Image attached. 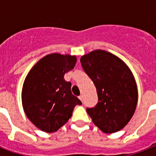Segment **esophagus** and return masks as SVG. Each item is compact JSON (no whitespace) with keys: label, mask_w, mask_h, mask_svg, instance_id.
Listing matches in <instances>:
<instances>
[{"label":"esophagus","mask_w":156,"mask_h":156,"mask_svg":"<svg viewBox=\"0 0 156 156\" xmlns=\"http://www.w3.org/2000/svg\"><path fill=\"white\" fill-rule=\"evenodd\" d=\"M78 98H79V100H80L81 101L83 102V95H79V96H78Z\"/></svg>","instance_id":"obj_1"}]
</instances>
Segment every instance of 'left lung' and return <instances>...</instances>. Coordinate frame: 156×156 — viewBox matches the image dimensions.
Segmentation results:
<instances>
[{
    "mask_svg": "<svg viewBox=\"0 0 156 156\" xmlns=\"http://www.w3.org/2000/svg\"><path fill=\"white\" fill-rule=\"evenodd\" d=\"M80 61L97 91L98 104L87 108L93 123L106 133L122 129L138 104V87L132 71L118 56L101 49L83 55Z\"/></svg>",
    "mask_w": 156,
    "mask_h": 156,
    "instance_id": "left-lung-1",
    "label": "left lung"
}]
</instances>
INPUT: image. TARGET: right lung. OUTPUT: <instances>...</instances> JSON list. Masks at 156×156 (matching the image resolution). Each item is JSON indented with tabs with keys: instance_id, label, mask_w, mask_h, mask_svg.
<instances>
[{
	"instance_id": "obj_1",
	"label": "right lung",
	"mask_w": 156,
	"mask_h": 156,
	"mask_svg": "<svg viewBox=\"0 0 156 156\" xmlns=\"http://www.w3.org/2000/svg\"><path fill=\"white\" fill-rule=\"evenodd\" d=\"M76 62V56L48 54L26 77L22 90L23 109L40 130L46 133L58 130L70 118L76 105L82 104L71 92V83L64 78Z\"/></svg>"
}]
</instances>
